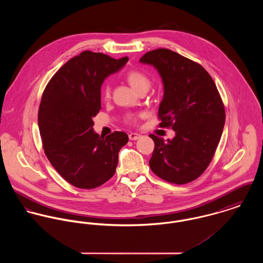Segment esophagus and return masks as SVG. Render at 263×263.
<instances>
[{"label": "esophagus", "instance_id": "esophagus-1", "mask_svg": "<svg viewBox=\"0 0 263 263\" xmlns=\"http://www.w3.org/2000/svg\"><path fill=\"white\" fill-rule=\"evenodd\" d=\"M128 138L130 141H136V140H139L141 138V135L138 134V133H132L128 135Z\"/></svg>", "mask_w": 263, "mask_h": 263}]
</instances>
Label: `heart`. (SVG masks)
Here are the masks:
<instances>
[{
	"label": "heart",
	"mask_w": 263,
	"mask_h": 263,
	"mask_svg": "<svg viewBox=\"0 0 263 263\" xmlns=\"http://www.w3.org/2000/svg\"><path fill=\"white\" fill-rule=\"evenodd\" d=\"M126 81L137 92H139L143 89L148 90L151 85L150 78L146 75L145 73H143L141 71H138V70L129 71L126 74ZM102 95H103L104 99H109V97H110V88H109V86H105L103 88ZM129 119L134 120V117H130Z\"/></svg>",
	"instance_id": "b5f03b06"
}]
</instances>
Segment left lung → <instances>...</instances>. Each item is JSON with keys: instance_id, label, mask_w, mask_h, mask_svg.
Wrapping results in <instances>:
<instances>
[{"instance_id": "left-lung-1", "label": "left lung", "mask_w": 263, "mask_h": 263, "mask_svg": "<svg viewBox=\"0 0 263 263\" xmlns=\"http://www.w3.org/2000/svg\"><path fill=\"white\" fill-rule=\"evenodd\" d=\"M140 63L153 66L162 79L160 127L172 126L175 137L164 141L150 135L155 149L151 169L176 184L200 176L211 163L225 125V108L217 86L198 64L170 49L144 54Z\"/></svg>"}]
</instances>
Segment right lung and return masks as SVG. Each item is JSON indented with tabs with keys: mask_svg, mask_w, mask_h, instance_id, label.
Instances as JSON below:
<instances>
[{
	"mask_svg": "<svg viewBox=\"0 0 263 263\" xmlns=\"http://www.w3.org/2000/svg\"><path fill=\"white\" fill-rule=\"evenodd\" d=\"M127 61V57L115 60L85 50L68 61L43 92L38 126L44 153L60 175L76 187H98L110 179L118 152L128 142L123 132L102 138L93 128V117L101 109L104 80Z\"/></svg>",
	"mask_w": 263,
	"mask_h": 263,
	"instance_id": "obj_1",
	"label": "right lung"
}]
</instances>
